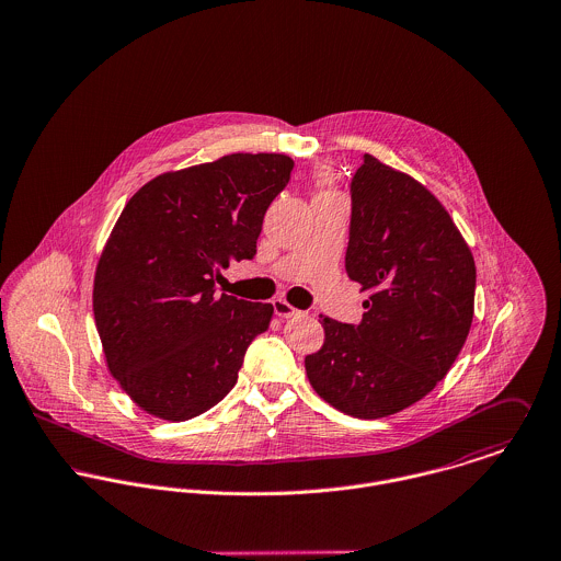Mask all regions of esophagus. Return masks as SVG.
Here are the masks:
<instances>
[{"label": "esophagus", "mask_w": 561, "mask_h": 561, "mask_svg": "<svg viewBox=\"0 0 561 561\" xmlns=\"http://www.w3.org/2000/svg\"><path fill=\"white\" fill-rule=\"evenodd\" d=\"M273 310H275V313H277L279 318H293V316L299 313V310L293 308L286 299H275V301H273Z\"/></svg>", "instance_id": "obj_1"}]
</instances>
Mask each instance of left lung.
Wrapping results in <instances>:
<instances>
[{
  "instance_id": "8db88e82",
  "label": "left lung",
  "mask_w": 561,
  "mask_h": 561,
  "mask_svg": "<svg viewBox=\"0 0 561 561\" xmlns=\"http://www.w3.org/2000/svg\"><path fill=\"white\" fill-rule=\"evenodd\" d=\"M351 197L346 273L370 299L359 324L320 316L324 344L306 373L333 409L378 420L422 400L456 362L473 320L476 262L435 195L373 154Z\"/></svg>"
}]
</instances>
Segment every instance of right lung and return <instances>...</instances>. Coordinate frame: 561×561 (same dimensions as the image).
<instances>
[{
    "instance_id": "1",
    "label": "right lung",
    "mask_w": 561,
    "mask_h": 561,
    "mask_svg": "<svg viewBox=\"0 0 561 561\" xmlns=\"http://www.w3.org/2000/svg\"><path fill=\"white\" fill-rule=\"evenodd\" d=\"M295 161L234 152L139 188L101 251L92 308L105 362L148 415L185 422L237 385L271 304L217 295L232 260L255 255L262 219Z\"/></svg>"
}]
</instances>
